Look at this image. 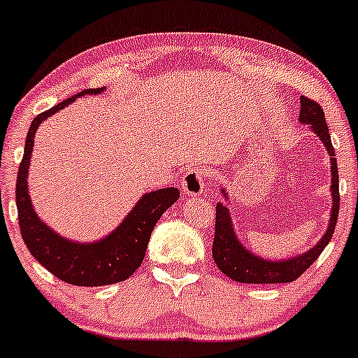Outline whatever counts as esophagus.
Masks as SVG:
<instances>
[{"label": "esophagus", "instance_id": "34e87169", "mask_svg": "<svg viewBox=\"0 0 358 358\" xmlns=\"http://www.w3.org/2000/svg\"><path fill=\"white\" fill-rule=\"evenodd\" d=\"M180 186H182V191L186 196H198V194H201V191L205 187L203 171L201 169H189L184 174Z\"/></svg>", "mask_w": 358, "mask_h": 358}]
</instances>
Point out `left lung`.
I'll list each match as a JSON object with an SVG mask.
<instances>
[{
  "label": "left lung",
  "mask_w": 358,
  "mask_h": 358,
  "mask_svg": "<svg viewBox=\"0 0 358 358\" xmlns=\"http://www.w3.org/2000/svg\"><path fill=\"white\" fill-rule=\"evenodd\" d=\"M301 124L308 125L312 132H315L317 138L326 146L327 155L331 160V217L329 226L322 238L315 243L312 248L305 253L293 255L289 259L272 260L255 255L252 250L246 248L239 238L236 236L233 224V217L229 213V206L224 203H217L215 206V236H213L212 255L217 267L224 272L229 279L236 282H250V285H272V282H291L300 278L308 267L317 260V257L322 253L327 243L331 241L336 227L338 212H340V176H338L336 153H334L333 143H331L329 129H327L324 112L319 103L312 101L308 98H300V117ZM222 196L227 198L226 187H220Z\"/></svg>",
  "instance_id": "1"
}]
</instances>
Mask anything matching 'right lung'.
Wrapping results in <instances>:
<instances>
[{"label": "right lung", "mask_w": 358, "mask_h": 358, "mask_svg": "<svg viewBox=\"0 0 358 358\" xmlns=\"http://www.w3.org/2000/svg\"><path fill=\"white\" fill-rule=\"evenodd\" d=\"M103 91L105 87L80 91L79 94L64 99L32 120L25 139L24 158L18 167L17 193H15L20 233L32 257L62 281L73 286H87V288L115 285L131 278L132 272L145 259L155 224L179 198L178 187H164V189L145 193L125 215L122 222L112 233L96 241H73L64 238L39 219L27 186L36 131L48 117L60 112L62 108L76 101V98L84 94H99Z\"/></svg>", "instance_id": "obj_1"}]
</instances>
